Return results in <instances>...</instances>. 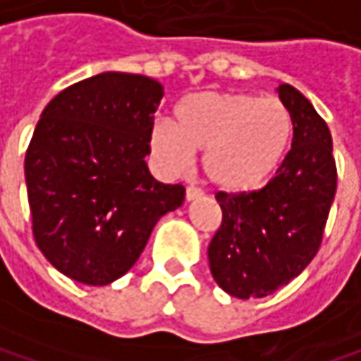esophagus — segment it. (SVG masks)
<instances>
[{
	"label": "esophagus",
	"mask_w": 361,
	"mask_h": 361,
	"mask_svg": "<svg viewBox=\"0 0 361 361\" xmlns=\"http://www.w3.org/2000/svg\"><path fill=\"white\" fill-rule=\"evenodd\" d=\"M204 192L200 188H194V185H188L185 188V200H196V198H202Z\"/></svg>",
	"instance_id": "34e87169"
}]
</instances>
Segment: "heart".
<instances>
[{"label":"heart","mask_w":361,"mask_h":361,"mask_svg":"<svg viewBox=\"0 0 361 361\" xmlns=\"http://www.w3.org/2000/svg\"><path fill=\"white\" fill-rule=\"evenodd\" d=\"M293 140V117L275 97L202 90L185 94L173 126L159 121L150 147L159 163L181 173L190 154H202V171L216 190L247 194L283 165Z\"/></svg>","instance_id":"1"}]
</instances>
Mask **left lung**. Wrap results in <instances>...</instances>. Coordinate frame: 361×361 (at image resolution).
Masks as SVG:
<instances>
[{"label": "left lung", "instance_id": "left-lung-1", "mask_svg": "<svg viewBox=\"0 0 361 361\" xmlns=\"http://www.w3.org/2000/svg\"><path fill=\"white\" fill-rule=\"evenodd\" d=\"M279 99L293 117V140L277 176L247 194L216 192L221 227L209 246L216 285L233 298H264L295 279L316 256L337 190L326 121L291 84Z\"/></svg>", "mask_w": 361, "mask_h": 361}]
</instances>
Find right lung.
<instances>
[{
  "label": "right lung",
  "mask_w": 361,
  "mask_h": 361,
  "mask_svg": "<svg viewBox=\"0 0 361 361\" xmlns=\"http://www.w3.org/2000/svg\"><path fill=\"white\" fill-rule=\"evenodd\" d=\"M163 86L103 72L43 109L24 159L32 235L51 264L84 285H109L140 258L157 221L180 209L181 183L148 171Z\"/></svg>",
  "instance_id": "add662e5"
}]
</instances>
